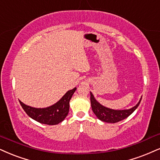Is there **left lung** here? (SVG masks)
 I'll return each instance as SVG.
<instances>
[{"label":"left lung","instance_id":"1","mask_svg":"<svg viewBox=\"0 0 160 160\" xmlns=\"http://www.w3.org/2000/svg\"><path fill=\"white\" fill-rule=\"evenodd\" d=\"M141 100L142 98L137 105L129 110H113L104 107L102 104H100L95 99L93 95L90 92V102H91L92 111L95 113V115L97 116L98 119H100L102 122H108V123H116V122H120L122 120L126 119L137 109L138 106L140 104Z\"/></svg>","mask_w":160,"mask_h":160}]
</instances>
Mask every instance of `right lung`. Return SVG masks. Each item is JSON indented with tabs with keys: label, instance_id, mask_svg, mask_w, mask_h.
<instances>
[{
	"label": "right lung",
	"instance_id": "add662e5",
	"mask_svg": "<svg viewBox=\"0 0 160 160\" xmlns=\"http://www.w3.org/2000/svg\"><path fill=\"white\" fill-rule=\"evenodd\" d=\"M76 90V88L69 90L57 103L46 108H35L26 105L21 101L19 102L26 113L35 121L45 125H57L62 122L68 116L70 100Z\"/></svg>",
	"mask_w": 160,
	"mask_h": 160
}]
</instances>
